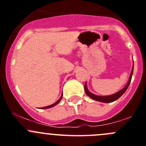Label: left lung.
<instances>
[{"label":"left lung","instance_id":"8db88e82","mask_svg":"<svg viewBox=\"0 0 146 146\" xmlns=\"http://www.w3.org/2000/svg\"><path fill=\"white\" fill-rule=\"evenodd\" d=\"M133 68H132V70H131V73L129 80V81H128V83L126 84V86H125L123 89H121V90H119V92H116V93L113 94V95H108V96H98V95H94V94H92V92H90L89 90H88L86 82H85V93H86V95H88V97H90V98H92V99L95 100H96V101L102 102L109 103V102H111L117 100H118L119 98H120V97L121 96V95H123L125 92H126V90H127V88H129V85H130L131 80L132 76H133Z\"/></svg>","mask_w":146,"mask_h":146}]
</instances>
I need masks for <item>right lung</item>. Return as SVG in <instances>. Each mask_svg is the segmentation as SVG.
<instances>
[{"mask_svg":"<svg viewBox=\"0 0 146 146\" xmlns=\"http://www.w3.org/2000/svg\"><path fill=\"white\" fill-rule=\"evenodd\" d=\"M62 97H63V93H62V95H61V98H59V100H57L56 102L55 103H54V104H51V105H49V106H47V107H42V109H48V108H51V107H54V106H55V105H56L57 104H58V103L60 102V101H61V99H62Z\"/></svg>","mask_w":146,"mask_h":146,"instance_id":"obj_1","label":"right lung"}]
</instances>
